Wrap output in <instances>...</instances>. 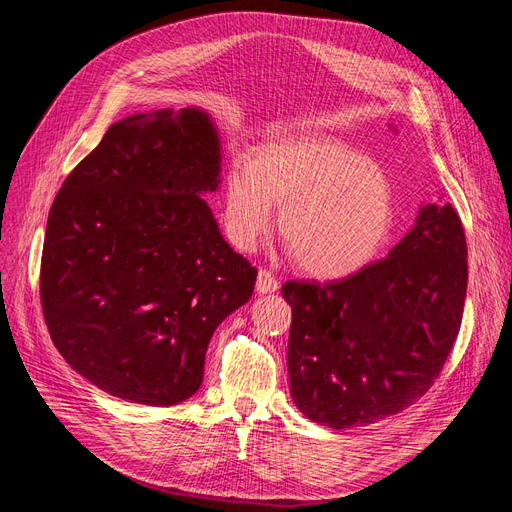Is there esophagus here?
<instances>
[{"mask_svg": "<svg viewBox=\"0 0 512 512\" xmlns=\"http://www.w3.org/2000/svg\"><path fill=\"white\" fill-rule=\"evenodd\" d=\"M277 288H280V282L275 280V277L271 275V271L260 269V271H258V277H256V290H258L260 294H271V292H275Z\"/></svg>", "mask_w": 512, "mask_h": 512, "instance_id": "esophagus-1", "label": "esophagus"}]
</instances>
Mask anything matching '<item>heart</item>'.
Masks as SVG:
<instances>
[{
	"mask_svg": "<svg viewBox=\"0 0 512 512\" xmlns=\"http://www.w3.org/2000/svg\"><path fill=\"white\" fill-rule=\"evenodd\" d=\"M305 273L337 280L363 269L389 239L393 185L363 153L327 136H282L262 145L254 162L235 160L224 179V226L239 250L273 226Z\"/></svg>",
	"mask_w": 512,
	"mask_h": 512,
	"instance_id": "heart-1",
	"label": "heart"
}]
</instances>
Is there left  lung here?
I'll list each match as a JSON object with an SVG mask.
<instances>
[{"instance_id":"left-lung-1","label":"left lung","mask_w":512,"mask_h":512,"mask_svg":"<svg viewBox=\"0 0 512 512\" xmlns=\"http://www.w3.org/2000/svg\"><path fill=\"white\" fill-rule=\"evenodd\" d=\"M468 247L451 207L425 205L389 256L346 280L286 282L290 395L318 425L361 427L421 399L457 339Z\"/></svg>"}]
</instances>
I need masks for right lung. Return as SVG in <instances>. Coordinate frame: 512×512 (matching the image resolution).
<instances>
[{
	"instance_id": "obj_1",
	"label": "right lung",
	"mask_w": 512,
	"mask_h": 512,
	"mask_svg": "<svg viewBox=\"0 0 512 512\" xmlns=\"http://www.w3.org/2000/svg\"><path fill=\"white\" fill-rule=\"evenodd\" d=\"M220 149L200 108L130 115L55 196L44 320L68 365L108 395L145 406L190 399L213 331L252 297L258 271L203 198L220 188Z\"/></svg>"
}]
</instances>
